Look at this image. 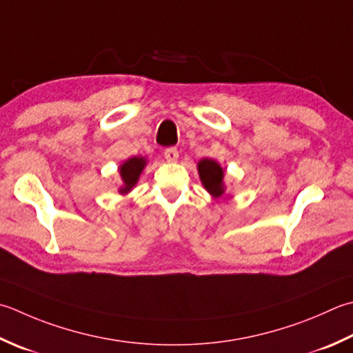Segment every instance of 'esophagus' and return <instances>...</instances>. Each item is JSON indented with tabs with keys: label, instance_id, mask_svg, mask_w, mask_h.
Wrapping results in <instances>:
<instances>
[{
	"label": "esophagus",
	"instance_id": "1",
	"mask_svg": "<svg viewBox=\"0 0 353 353\" xmlns=\"http://www.w3.org/2000/svg\"><path fill=\"white\" fill-rule=\"evenodd\" d=\"M163 156H165V159H167L168 162H176L177 159H179V151L174 147H170V148L165 150Z\"/></svg>",
	"mask_w": 353,
	"mask_h": 353
}]
</instances>
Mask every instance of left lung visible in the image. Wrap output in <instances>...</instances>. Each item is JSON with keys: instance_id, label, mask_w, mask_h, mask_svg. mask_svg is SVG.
<instances>
[{"instance_id": "obj_1", "label": "left lung", "mask_w": 353, "mask_h": 353, "mask_svg": "<svg viewBox=\"0 0 353 353\" xmlns=\"http://www.w3.org/2000/svg\"><path fill=\"white\" fill-rule=\"evenodd\" d=\"M197 170L205 190L216 199L222 196L225 192L223 168L212 159H202L197 163Z\"/></svg>"}]
</instances>
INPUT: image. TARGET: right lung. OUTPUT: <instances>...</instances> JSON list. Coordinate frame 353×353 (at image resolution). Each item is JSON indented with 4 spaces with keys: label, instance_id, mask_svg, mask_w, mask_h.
Here are the masks:
<instances>
[{
    "label": "right lung",
    "instance_id": "add662e5",
    "mask_svg": "<svg viewBox=\"0 0 353 353\" xmlns=\"http://www.w3.org/2000/svg\"><path fill=\"white\" fill-rule=\"evenodd\" d=\"M145 165H147V159L139 157V156L131 157L121 165L119 172L123 182V185L119 188L121 194H127V192L133 190V186L137 183V181H139V176L142 170L145 168Z\"/></svg>",
    "mask_w": 353,
    "mask_h": 353
}]
</instances>
